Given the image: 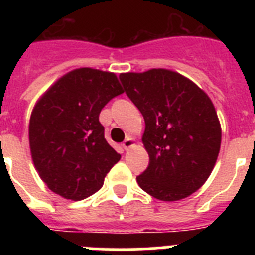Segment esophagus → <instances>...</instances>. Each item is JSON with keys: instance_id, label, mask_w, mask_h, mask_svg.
<instances>
[{"instance_id": "esophagus-1", "label": "esophagus", "mask_w": 255, "mask_h": 255, "mask_svg": "<svg viewBox=\"0 0 255 255\" xmlns=\"http://www.w3.org/2000/svg\"><path fill=\"white\" fill-rule=\"evenodd\" d=\"M134 145H135V140L131 138V136H128V138L123 141V147L125 150H129L130 148H132Z\"/></svg>"}]
</instances>
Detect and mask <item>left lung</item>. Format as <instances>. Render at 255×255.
I'll use <instances>...</instances> for the list:
<instances>
[{"mask_svg": "<svg viewBox=\"0 0 255 255\" xmlns=\"http://www.w3.org/2000/svg\"><path fill=\"white\" fill-rule=\"evenodd\" d=\"M125 92L141 112V136L149 166L136 177L145 193L163 202L191 195L217 161L221 124L208 94L168 69L120 74Z\"/></svg>", "mask_w": 255, "mask_h": 255, "instance_id": "left-lung-1", "label": "left lung"}]
</instances>
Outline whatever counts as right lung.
<instances>
[{
  "mask_svg": "<svg viewBox=\"0 0 255 255\" xmlns=\"http://www.w3.org/2000/svg\"><path fill=\"white\" fill-rule=\"evenodd\" d=\"M124 93L116 74L80 67L39 97L29 121V147L49 190L70 200L91 197L121 155L105 139L100 112Z\"/></svg>",
  "mask_w": 255,
  "mask_h": 255,
  "instance_id": "right-lung-1",
  "label": "right lung"
}]
</instances>
